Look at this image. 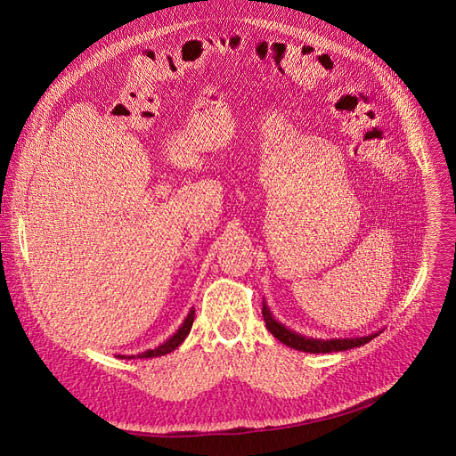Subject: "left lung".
I'll list each match as a JSON object with an SVG mask.
<instances>
[{"label":"left lung","mask_w":456,"mask_h":456,"mask_svg":"<svg viewBox=\"0 0 456 456\" xmlns=\"http://www.w3.org/2000/svg\"><path fill=\"white\" fill-rule=\"evenodd\" d=\"M262 315L265 321V328L275 336L281 343L295 348V350H302V352H310V354H328V352H343L348 348H355L365 345L369 341H372V338L376 336H367V338H359V339H333V341H321V339H308L305 336H298L295 331H289L288 328H284L281 322H277L275 319L271 317L267 306L264 305L262 308Z\"/></svg>","instance_id":"obj_1"}]
</instances>
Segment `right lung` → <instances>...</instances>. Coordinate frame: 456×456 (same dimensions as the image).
<instances>
[{
    "instance_id": "right-lung-1",
    "label": "right lung",
    "mask_w": 456,
    "mask_h": 456,
    "mask_svg": "<svg viewBox=\"0 0 456 456\" xmlns=\"http://www.w3.org/2000/svg\"><path fill=\"white\" fill-rule=\"evenodd\" d=\"M192 322H194V310H191V314L187 315L185 322L181 324V328L174 333V336H172L167 343H163L161 346H158V348H154V350H146V352L139 354L137 357H139V359H142V357H158V355H165V354L175 350L181 343H183V339L189 336V331H191V328H192ZM120 357H125V355H120ZM130 357H134V355H130Z\"/></svg>"
}]
</instances>
